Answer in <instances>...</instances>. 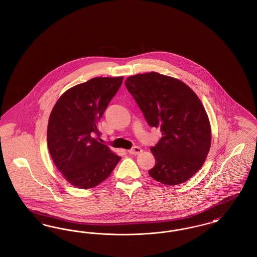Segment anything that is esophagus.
<instances>
[{
    "instance_id": "esophagus-1",
    "label": "esophagus",
    "mask_w": 257,
    "mask_h": 257,
    "mask_svg": "<svg viewBox=\"0 0 257 257\" xmlns=\"http://www.w3.org/2000/svg\"><path fill=\"white\" fill-rule=\"evenodd\" d=\"M128 152L131 155H139V154H141L143 152V149L141 147H135L134 148L128 150Z\"/></svg>"
}]
</instances>
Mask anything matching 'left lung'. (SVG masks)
I'll list each match as a JSON object with an SVG mask.
<instances>
[{"label": "left lung", "instance_id": "left-lung-1", "mask_svg": "<svg viewBox=\"0 0 257 257\" xmlns=\"http://www.w3.org/2000/svg\"><path fill=\"white\" fill-rule=\"evenodd\" d=\"M125 86L147 124L162 131L150 149L156 163L148 174L165 185L186 182L200 170L211 147V125L200 99L182 81L157 72L130 76Z\"/></svg>", "mask_w": 257, "mask_h": 257}]
</instances>
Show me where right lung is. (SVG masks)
Segmentation results:
<instances>
[{
	"label": "right lung",
	"mask_w": 257,
	"mask_h": 257,
	"mask_svg": "<svg viewBox=\"0 0 257 257\" xmlns=\"http://www.w3.org/2000/svg\"><path fill=\"white\" fill-rule=\"evenodd\" d=\"M123 77H97L67 89L51 111L47 143L51 158L74 187L89 189L110 176L120 156L97 142V125Z\"/></svg>",
	"instance_id": "add662e5"
}]
</instances>
